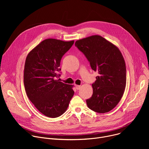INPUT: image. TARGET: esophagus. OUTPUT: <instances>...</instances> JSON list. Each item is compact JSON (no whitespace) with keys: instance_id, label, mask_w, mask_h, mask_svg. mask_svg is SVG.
Instances as JSON below:
<instances>
[{"instance_id":"34e87169","label":"esophagus","mask_w":149,"mask_h":149,"mask_svg":"<svg viewBox=\"0 0 149 149\" xmlns=\"http://www.w3.org/2000/svg\"><path fill=\"white\" fill-rule=\"evenodd\" d=\"M75 88L77 90H78L81 88V86H79V85H75Z\"/></svg>"}]
</instances>
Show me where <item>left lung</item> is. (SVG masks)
I'll return each instance as SVG.
<instances>
[{"mask_svg": "<svg viewBox=\"0 0 149 149\" xmlns=\"http://www.w3.org/2000/svg\"><path fill=\"white\" fill-rule=\"evenodd\" d=\"M75 45L98 74L92 84V97L86 100L88 108L98 113L112 110L121 99L126 86L123 55L117 47L100 35L79 39Z\"/></svg>", "mask_w": 149, "mask_h": 149, "instance_id": "1", "label": "left lung"}]
</instances>
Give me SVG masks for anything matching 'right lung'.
Masks as SVG:
<instances>
[{
    "label": "right lung",
    "instance_id": "obj_1",
    "mask_svg": "<svg viewBox=\"0 0 149 149\" xmlns=\"http://www.w3.org/2000/svg\"><path fill=\"white\" fill-rule=\"evenodd\" d=\"M74 43V40L47 39L26 56L24 74L25 91L35 107L47 117L56 118L63 114L74 95L73 85L56 79L61 75V58Z\"/></svg>",
    "mask_w": 149,
    "mask_h": 149
}]
</instances>
